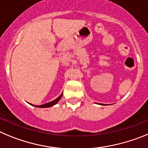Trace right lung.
Masks as SVG:
<instances>
[{"instance_id":"1","label":"right lung","mask_w":148,"mask_h":148,"mask_svg":"<svg viewBox=\"0 0 148 148\" xmlns=\"http://www.w3.org/2000/svg\"><path fill=\"white\" fill-rule=\"evenodd\" d=\"M62 96V94H61V95L59 97H58L57 99H54V100L51 101V102H48V103L43 104V105H41V106H37L36 107H38V108H49V107H51V106H53L54 105H55L56 103H58V101H59L60 99H61Z\"/></svg>"}]
</instances>
